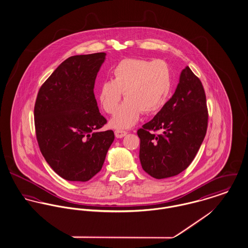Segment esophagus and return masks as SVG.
Masks as SVG:
<instances>
[{"instance_id":"1","label":"esophagus","mask_w":248,"mask_h":248,"mask_svg":"<svg viewBox=\"0 0 248 248\" xmlns=\"http://www.w3.org/2000/svg\"><path fill=\"white\" fill-rule=\"evenodd\" d=\"M127 133H128V132H126V131H123V130H116V131H115V134H116V136L117 138H122V137H124Z\"/></svg>"}]
</instances>
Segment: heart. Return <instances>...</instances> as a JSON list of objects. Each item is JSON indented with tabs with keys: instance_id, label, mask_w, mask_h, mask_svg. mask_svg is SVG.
<instances>
[{
	"instance_id": "obj_1",
	"label": "heart",
	"mask_w": 248,
	"mask_h": 248,
	"mask_svg": "<svg viewBox=\"0 0 248 248\" xmlns=\"http://www.w3.org/2000/svg\"><path fill=\"white\" fill-rule=\"evenodd\" d=\"M172 86L171 71L163 60L127 58L113 69V80L99 86V100L103 110L116 113L124 91L125 101L111 120L117 129H128L139 119L142 112L153 115L165 105Z\"/></svg>"
}]
</instances>
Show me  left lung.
<instances>
[{"label":"left lung","mask_w":248,"mask_h":248,"mask_svg":"<svg viewBox=\"0 0 248 248\" xmlns=\"http://www.w3.org/2000/svg\"><path fill=\"white\" fill-rule=\"evenodd\" d=\"M208 118L204 87L186 66L172 98L137 131L144 171L158 180L182 173L193 162L204 140ZM157 130L161 133L156 135Z\"/></svg>","instance_id":"left-lung-1"}]
</instances>
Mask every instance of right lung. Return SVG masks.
Returning a JSON list of instances; mask_svg holds the SVG:
<instances>
[{
    "instance_id": "add662e5",
    "label": "right lung",
    "mask_w": 248,
    "mask_h": 248,
    "mask_svg": "<svg viewBox=\"0 0 248 248\" xmlns=\"http://www.w3.org/2000/svg\"><path fill=\"white\" fill-rule=\"evenodd\" d=\"M105 55L68 57L37 93L33 116L38 147L53 171L66 181L87 182L99 173L115 139L112 130L97 131L107 123L94 95Z\"/></svg>"
}]
</instances>
